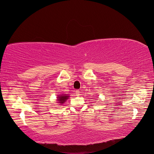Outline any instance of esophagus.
I'll use <instances>...</instances> for the list:
<instances>
[{
	"mask_svg": "<svg viewBox=\"0 0 154 154\" xmlns=\"http://www.w3.org/2000/svg\"><path fill=\"white\" fill-rule=\"evenodd\" d=\"M75 94H76V95L77 96H79L80 95V91L79 90H75Z\"/></svg>",
	"mask_w": 154,
	"mask_h": 154,
	"instance_id": "obj_1",
	"label": "esophagus"
}]
</instances>
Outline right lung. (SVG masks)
<instances>
[{"mask_svg":"<svg viewBox=\"0 0 154 154\" xmlns=\"http://www.w3.org/2000/svg\"><path fill=\"white\" fill-rule=\"evenodd\" d=\"M58 101H58V103H64L66 100L68 99V96L66 95H62V96H60L59 97H58Z\"/></svg>","mask_w":154,"mask_h":154,"instance_id":"right-lung-1","label":"right lung"}]
</instances>
